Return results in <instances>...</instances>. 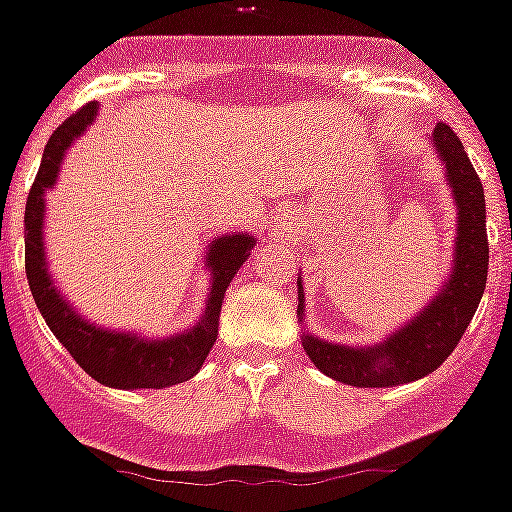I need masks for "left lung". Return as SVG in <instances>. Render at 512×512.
Wrapping results in <instances>:
<instances>
[{"mask_svg": "<svg viewBox=\"0 0 512 512\" xmlns=\"http://www.w3.org/2000/svg\"><path fill=\"white\" fill-rule=\"evenodd\" d=\"M431 144L444 165V178L455 199V247L452 268L442 289L392 334L373 344H339L305 331L302 347L328 378L350 386L410 384L434 373L458 347L481 302L489 270L484 186L468 152L447 123H436ZM297 318L305 321V289L297 278Z\"/></svg>", "mask_w": 512, "mask_h": 512, "instance_id": "left-lung-1", "label": "left lung"}]
</instances>
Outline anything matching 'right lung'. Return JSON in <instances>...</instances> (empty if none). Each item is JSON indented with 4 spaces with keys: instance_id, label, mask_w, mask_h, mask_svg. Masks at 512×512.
<instances>
[{
    "instance_id": "obj_1",
    "label": "right lung",
    "mask_w": 512,
    "mask_h": 512,
    "mask_svg": "<svg viewBox=\"0 0 512 512\" xmlns=\"http://www.w3.org/2000/svg\"><path fill=\"white\" fill-rule=\"evenodd\" d=\"M99 105L91 102L68 118L44 147L39 173L26 202V273L28 286L36 299L39 313L44 315L65 350L73 355L83 371L99 384L112 389H162V386L184 384L194 378L213 350L218 339L220 305L236 270L247 263L257 239L247 231L223 234L207 244L205 270L210 273L205 310L194 326L173 336H147L120 328H105L91 323L78 313L68 297L54 286L49 270L47 247H44V218H47V191L54 189L60 176L62 160L68 149L86 134V128L97 120Z\"/></svg>"
}]
</instances>
